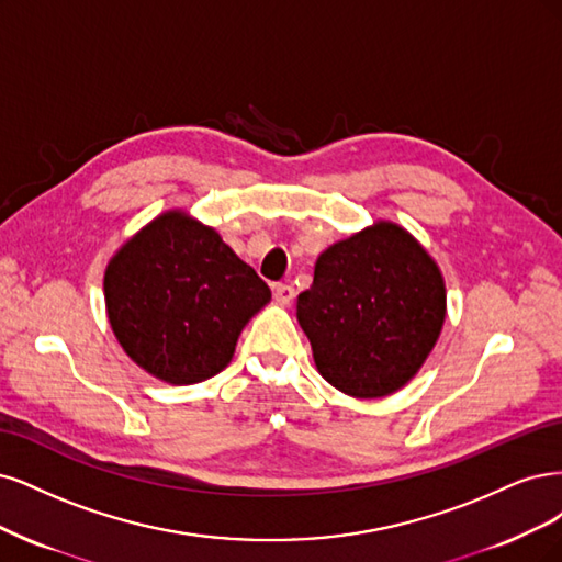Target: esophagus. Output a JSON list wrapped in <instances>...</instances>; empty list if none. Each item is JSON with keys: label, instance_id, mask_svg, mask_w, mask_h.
I'll use <instances>...</instances> for the list:
<instances>
[{"label": "esophagus", "instance_id": "34e87169", "mask_svg": "<svg viewBox=\"0 0 562 562\" xmlns=\"http://www.w3.org/2000/svg\"><path fill=\"white\" fill-rule=\"evenodd\" d=\"M273 296H276V301H278L280 305H289V303L294 301L296 292H294L292 284H276V286H273Z\"/></svg>", "mask_w": 562, "mask_h": 562}]
</instances>
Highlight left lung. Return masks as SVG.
Listing matches in <instances>:
<instances>
[{
  "label": "left lung",
  "mask_w": 562,
  "mask_h": 562,
  "mask_svg": "<svg viewBox=\"0 0 562 562\" xmlns=\"http://www.w3.org/2000/svg\"><path fill=\"white\" fill-rule=\"evenodd\" d=\"M296 317L324 380L378 400L418 373L446 319L437 263L402 226L380 222L322 251Z\"/></svg>",
  "instance_id": "left-lung-1"
}]
</instances>
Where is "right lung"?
<instances>
[{"instance_id": "obj_1", "label": "right lung", "mask_w": 562, "mask_h": 562, "mask_svg": "<svg viewBox=\"0 0 562 562\" xmlns=\"http://www.w3.org/2000/svg\"><path fill=\"white\" fill-rule=\"evenodd\" d=\"M104 301L135 364L166 383L193 385L226 369L270 289L214 228L168 212L116 251Z\"/></svg>"}]
</instances>
